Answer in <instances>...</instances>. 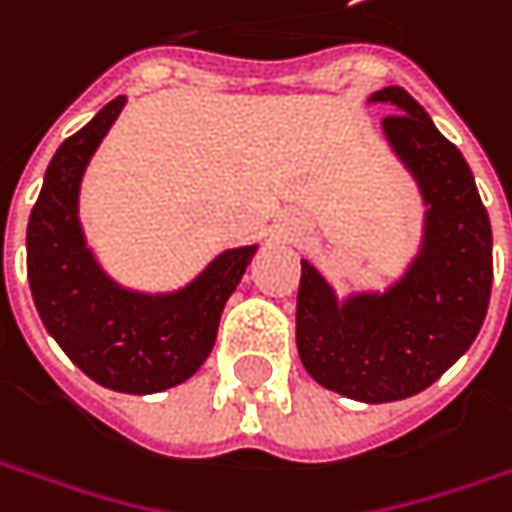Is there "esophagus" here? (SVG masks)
<instances>
[{"instance_id": "obj_1", "label": "esophagus", "mask_w": 512, "mask_h": 512, "mask_svg": "<svg viewBox=\"0 0 512 512\" xmlns=\"http://www.w3.org/2000/svg\"><path fill=\"white\" fill-rule=\"evenodd\" d=\"M302 230H305V225H302L299 219H293V216H285V219L279 222V236H282V239H296V236H302Z\"/></svg>"}]
</instances>
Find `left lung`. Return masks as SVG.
<instances>
[{
	"label": "left lung",
	"instance_id": "1",
	"mask_svg": "<svg viewBox=\"0 0 512 512\" xmlns=\"http://www.w3.org/2000/svg\"><path fill=\"white\" fill-rule=\"evenodd\" d=\"M367 102L396 110L382 133L422 193V242L384 290L347 296L302 259L296 347L322 387L382 404L422 393L476 342L493 287V230L462 150L427 110L396 85Z\"/></svg>",
	"mask_w": 512,
	"mask_h": 512
}]
</instances>
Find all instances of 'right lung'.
<instances>
[{
    "label": "right lung",
    "mask_w": 512,
    "mask_h": 512,
    "mask_svg": "<svg viewBox=\"0 0 512 512\" xmlns=\"http://www.w3.org/2000/svg\"><path fill=\"white\" fill-rule=\"evenodd\" d=\"M116 96L53 153L28 222V282L39 319L96 384L150 396L187 382L210 356L225 302L259 245L230 247L187 285L145 293L119 285L88 247L79 190L125 108Z\"/></svg>",
    "instance_id": "1"
}]
</instances>
